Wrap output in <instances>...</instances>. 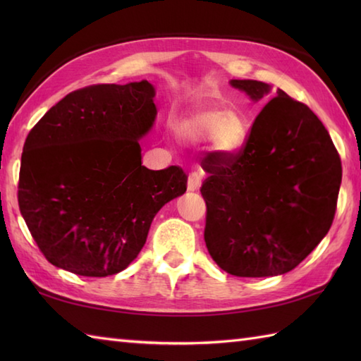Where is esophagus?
<instances>
[{
    "label": "esophagus",
    "mask_w": 361,
    "mask_h": 361,
    "mask_svg": "<svg viewBox=\"0 0 361 361\" xmlns=\"http://www.w3.org/2000/svg\"><path fill=\"white\" fill-rule=\"evenodd\" d=\"M202 180H203V175L202 172H192L189 175V180H188V189L189 190H198L202 186Z\"/></svg>",
    "instance_id": "34e87169"
}]
</instances>
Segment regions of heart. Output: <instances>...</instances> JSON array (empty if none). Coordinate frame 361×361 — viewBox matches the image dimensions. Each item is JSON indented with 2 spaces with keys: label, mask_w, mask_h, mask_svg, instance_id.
Segmentation results:
<instances>
[{
  "label": "heart",
  "mask_w": 361,
  "mask_h": 361,
  "mask_svg": "<svg viewBox=\"0 0 361 361\" xmlns=\"http://www.w3.org/2000/svg\"><path fill=\"white\" fill-rule=\"evenodd\" d=\"M176 133L189 142L212 141V145L224 153H235L243 147L248 137V121L239 110L224 106H202L176 126Z\"/></svg>",
  "instance_id": "1"
}]
</instances>
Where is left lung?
<instances>
[{
    "label": "left lung",
    "instance_id": "left-lung-1",
    "mask_svg": "<svg viewBox=\"0 0 361 361\" xmlns=\"http://www.w3.org/2000/svg\"><path fill=\"white\" fill-rule=\"evenodd\" d=\"M252 101L270 93L257 80H231ZM200 192L204 242L229 274L267 278L291 271L332 226L341 159L323 122L282 90L252 122L235 153L211 152Z\"/></svg>",
    "mask_w": 361,
    "mask_h": 361
}]
</instances>
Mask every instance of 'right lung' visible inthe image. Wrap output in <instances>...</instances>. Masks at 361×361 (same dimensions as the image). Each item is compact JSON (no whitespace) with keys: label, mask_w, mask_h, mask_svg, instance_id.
<instances>
[{"label":"right lung","mask_w":361,"mask_h":361,"mask_svg":"<svg viewBox=\"0 0 361 361\" xmlns=\"http://www.w3.org/2000/svg\"><path fill=\"white\" fill-rule=\"evenodd\" d=\"M147 80L75 90L30 130L18 206L52 265L79 276L116 274L140 255L153 217L186 192L178 166L150 171L140 140L157 118Z\"/></svg>","instance_id":"obj_1"}]
</instances>
